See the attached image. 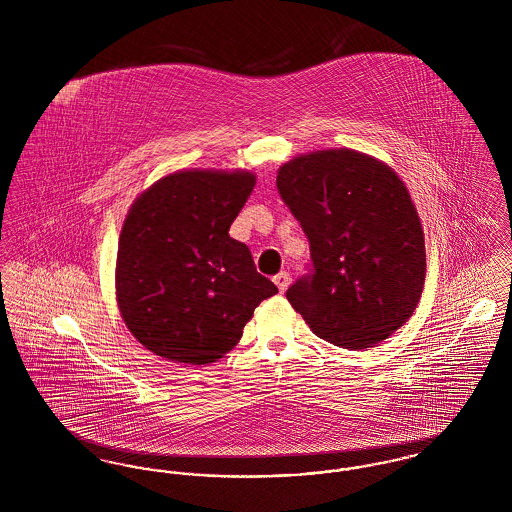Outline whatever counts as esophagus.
Listing matches in <instances>:
<instances>
[{
	"label": "esophagus",
	"mask_w": 512,
	"mask_h": 512,
	"mask_svg": "<svg viewBox=\"0 0 512 512\" xmlns=\"http://www.w3.org/2000/svg\"><path fill=\"white\" fill-rule=\"evenodd\" d=\"M272 280L278 286V292L284 293L288 290V284H290V274L288 272H278Z\"/></svg>",
	"instance_id": "34e87169"
}]
</instances>
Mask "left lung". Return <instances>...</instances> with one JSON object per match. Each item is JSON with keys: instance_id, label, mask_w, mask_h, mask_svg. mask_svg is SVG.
<instances>
[{"instance_id": "1", "label": "left lung", "mask_w": 512, "mask_h": 512, "mask_svg": "<svg viewBox=\"0 0 512 512\" xmlns=\"http://www.w3.org/2000/svg\"><path fill=\"white\" fill-rule=\"evenodd\" d=\"M276 186L313 261L286 297L318 338L366 349L413 317L426 278L424 232L390 165L347 147L311 151L284 163Z\"/></svg>"}]
</instances>
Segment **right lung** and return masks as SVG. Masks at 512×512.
Returning <instances> with one entry per match:
<instances>
[{
	"label": "right lung",
	"instance_id": "obj_1",
	"mask_svg": "<svg viewBox=\"0 0 512 512\" xmlns=\"http://www.w3.org/2000/svg\"><path fill=\"white\" fill-rule=\"evenodd\" d=\"M249 171H176L136 197L122 224L115 290L122 320L151 353L186 365L222 359L278 288L230 224L253 192Z\"/></svg>",
	"mask_w": 512,
	"mask_h": 512
}]
</instances>
